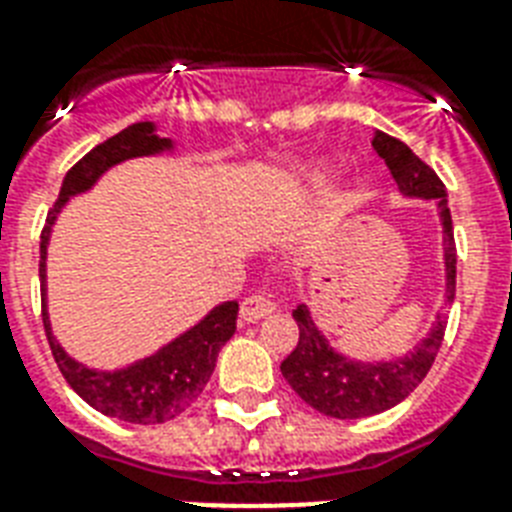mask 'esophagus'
Here are the masks:
<instances>
[{"instance_id": "esophagus-1", "label": "esophagus", "mask_w": 512, "mask_h": 512, "mask_svg": "<svg viewBox=\"0 0 512 512\" xmlns=\"http://www.w3.org/2000/svg\"><path fill=\"white\" fill-rule=\"evenodd\" d=\"M273 311H276V303H271L265 295H249L241 300V319L247 321V324L265 319Z\"/></svg>"}]
</instances>
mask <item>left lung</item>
<instances>
[{
    "label": "left lung",
    "instance_id": "left-lung-1",
    "mask_svg": "<svg viewBox=\"0 0 512 512\" xmlns=\"http://www.w3.org/2000/svg\"><path fill=\"white\" fill-rule=\"evenodd\" d=\"M372 146L382 162L388 164L390 175L404 196L436 199L441 225H444V297L446 303H452L454 289H457V247H454L452 212L446 204L444 183L401 140L377 130ZM292 316L300 327V340L295 350L281 361V374L305 404L337 420L372 417L401 404L425 380L446 332V316L438 313L428 337H422V342H417L406 356L390 358V361H356V358L342 356L340 350L329 345L327 337L316 327V321L311 319L308 305H297Z\"/></svg>",
    "mask_w": 512,
    "mask_h": 512
}]
</instances>
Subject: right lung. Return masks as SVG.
I'll list each match as a JSON object with an SVG mask.
<instances>
[{"instance_id":"add662e5","label":"right lung","mask_w":512,"mask_h":512,"mask_svg":"<svg viewBox=\"0 0 512 512\" xmlns=\"http://www.w3.org/2000/svg\"><path fill=\"white\" fill-rule=\"evenodd\" d=\"M175 143L170 138L156 135L154 122L130 124L114 138L95 146L87 156L68 170L60 185L58 201L52 204L47 223L42 231V244H39V279H42V321L50 350L55 356L60 374L79 393V396L98 412L116 417V420L135 422V425H159V422L175 420L177 414L191 409L193 401L207 388L209 377L215 372L217 353L225 342L236 332V316H239V303H223L193 324L188 332L167 342L154 356L140 358L135 364L114 369V372H100L90 369L82 361H76L63 350L50 327V313H47V244H50L52 225L58 220L60 209L76 193L90 191L98 183L100 175L108 172L116 164L138 156H156L164 151H172Z\"/></svg>"}]
</instances>
